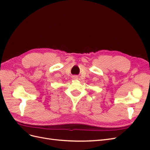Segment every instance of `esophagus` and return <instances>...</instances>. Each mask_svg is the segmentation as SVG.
<instances>
[{
  "label": "esophagus",
  "instance_id": "34e87169",
  "mask_svg": "<svg viewBox=\"0 0 150 150\" xmlns=\"http://www.w3.org/2000/svg\"><path fill=\"white\" fill-rule=\"evenodd\" d=\"M72 79H74V80H76V79H78V77L76 76H74L72 77Z\"/></svg>",
  "mask_w": 150,
  "mask_h": 150
}]
</instances>
